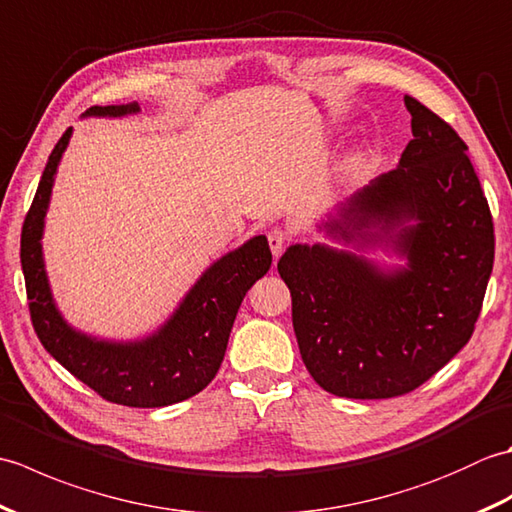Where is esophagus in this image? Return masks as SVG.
<instances>
[{"instance_id":"34e87169","label":"esophagus","mask_w":512,"mask_h":512,"mask_svg":"<svg viewBox=\"0 0 512 512\" xmlns=\"http://www.w3.org/2000/svg\"><path fill=\"white\" fill-rule=\"evenodd\" d=\"M286 242H288V235H286L284 231H279V228H273V231L268 233V246H270V250H273V257H275V259H277L281 253H284Z\"/></svg>"}]
</instances>
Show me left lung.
<instances>
[{
    "label": "left lung",
    "instance_id": "left-lung-1",
    "mask_svg": "<svg viewBox=\"0 0 512 512\" xmlns=\"http://www.w3.org/2000/svg\"><path fill=\"white\" fill-rule=\"evenodd\" d=\"M405 107L413 140L398 167L321 217L325 242L292 244L277 264L303 363L341 398H394L429 380L469 343L493 273L469 147L416 99Z\"/></svg>",
    "mask_w": 512,
    "mask_h": 512
}]
</instances>
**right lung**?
Here are the masks:
<instances>
[{
	"label": "right lung",
	"mask_w": 512,
	"mask_h": 512,
	"mask_svg": "<svg viewBox=\"0 0 512 512\" xmlns=\"http://www.w3.org/2000/svg\"><path fill=\"white\" fill-rule=\"evenodd\" d=\"M138 112L134 101L96 105L81 118H123ZM70 138L72 127L52 149L21 231V270L32 325L54 361L105 400L143 409L176 405L202 391L220 369L246 292L273 264L268 239L255 235L215 259L154 332L138 339H103L74 328L54 301L41 242L54 178Z\"/></svg>",
	"instance_id": "1"
}]
</instances>
